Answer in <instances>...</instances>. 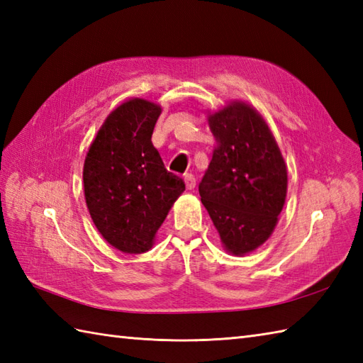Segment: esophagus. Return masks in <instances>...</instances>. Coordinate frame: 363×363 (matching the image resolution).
<instances>
[{
	"label": "esophagus",
	"instance_id": "34e87169",
	"mask_svg": "<svg viewBox=\"0 0 363 363\" xmlns=\"http://www.w3.org/2000/svg\"><path fill=\"white\" fill-rule=\"evenodd\" d=\"M184 181H186V187H187V190H194L195 189V186H196V179H195V176L194 174H186V177H184Z\"/></svg>",
	"mask_w": 363,
	"mask_h": 363
}]
</instances>
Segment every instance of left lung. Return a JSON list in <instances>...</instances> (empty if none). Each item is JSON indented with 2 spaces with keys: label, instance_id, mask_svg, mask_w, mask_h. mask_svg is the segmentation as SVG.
Listing matches in <instances>:
<instances>
[{
  "label": "left lung",
  "instance_id": "left-lung-1",
  "mask_svg": "<svg viewBox=\"0 0 363 363\" xmlns=\"http://www.w3.org/2000/svg\"><path fill=\"white\" fill-rule=\"evenodd\" d=\"M215 137L199 195L233 256L264 245L287 198V164L265 118L242 99L207 113Z\"/></svg>",
  "mask_w": 363,
  "mask_h": 363
}]
</instances>
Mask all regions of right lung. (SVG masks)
Returning a JSON list of instances; mask_svg holds the SVG:
<instances>
[{"label":"right lung","mask_w":363,"mask_h":363,"mask_svg":"<svg viewBox=\"0 0 363 363\" xmlns=\"http://www.w3.org/2000/svg\"><path fill=\"white\" fill-rule=\"evenodd\" d=\"M162 107L130 98L107 115L84 160V196L98 233L115 250L142 254L186 190L154 148Z\"/></svg>","instance_id":"1"}]
</instances>
